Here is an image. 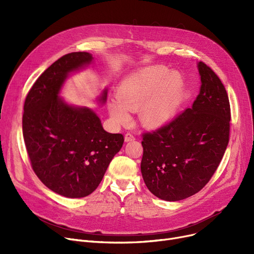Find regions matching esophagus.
I'll return each instance as SVG.
<instances>
[{
	"label": "esophagus",
	"mask_w": 254,
	"mask_h": 254,
	"mask_svg": "<svg viewBox=\"0 0 254 254\" xmlns=\"http://www.w3.org/2000/svg\"><path fill=\"white\" fill-rule=\"evenodd\" d=\"M135 139H136L135 135L132 134V132H129V131H127V134H126V136H125L126 142H129V141H132V140H135Z\"/></svg>",
	"instance_id": "esophagus-1"
}]
</instances>
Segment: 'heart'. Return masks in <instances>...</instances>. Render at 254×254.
<instances>
[{
    "mask_svg": "<svg viewBox=\"0 0 254 254\" xmlns=\"http://www.w3.org/2000/svg\"><path fill=\"white\" fill-rule=\"evenodd\" d=\"M183 88L181 76L163 65L140 70L126 78L118 89V98L108 109L118 124H127L129 111L141 109L143 123L149 127L165 125L175 113Z\"/></svg>",
    "mask_w": 254,
    "mask_h": 254,
    "instance_id": "b5f03b06",
    "label": "heart"
}]
</instances>
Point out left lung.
Returning <instances> with one entry per match:
<instances>
[{"instance_id": "1", "label": "left lung", "mask_w": 254, "mask_h": 254, "mask_svg": "<svg viewBox=\"0 0 254 254\" xmlns=\"http://www.w3.org/2000/svg\"><path fill=\"white\" fill-rule=\"evenodd\" d=\"M201 90L190 108L142 134L141 172L147 189L169 202L198 192L218 168L230 140L228 92L209 65L197 64Z\"/></svg>"}]
</instances>
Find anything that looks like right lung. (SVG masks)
Instances as JSON below:
<instances>
[{
  "instance_id": "add662e5",
  "label": "right lung",
  "mask_w": 254,
  "mask_h": 254,
  "mask_svg": "<svg viewBox=\"0 0 254 254\" xmlns=\"http://www.w3.org/2000/svg\"><path fill=\"white\" fill-rule=\"evenodd\" d=\"M91 61L88 52L62 57L36 80L23 106L22 134L32 169L49 190L71 198L96 190L125 141L122 134L107 132L92 110L58 97L68 73ZM106 98L105 90L101 100Z\"/></svg>"
}]
</instances>
